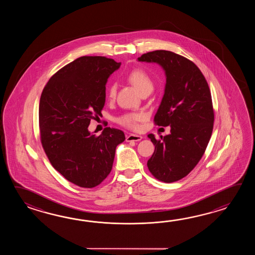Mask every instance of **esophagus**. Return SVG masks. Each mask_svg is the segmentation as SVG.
Returning <instances> with one entry per match:
<instances>
[{"label": "esophagus", "instance_id": "1", "mask_svg": "<svg viewBox=\"0 0 255 255\" xmlns=\"http://www.w3.org/2000/svg\"><path fill=\"white\" fill-rule=\"evenodd\" d=\"M143 138V136L140 135H135V134H130V135H127L126 137V140L128 142L130 141H139Z\"/></svg>", "mask_w": 255, "mask_h": 255}]
</instances>
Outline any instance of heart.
<instances>
[{"label": "heart", "mask_w": 255, "mask_h": 255, "mask_svg": "<svg viewBox=\"0 0 255 255\" xmlns=\"http://www.w3.org/2000/svg\"><path fill=\"white\" fill-rule=\"evenodd\" d=\"M127 80L131 84L138 92L151 91L153 88V82L151 77L146 71L141 68H135L130 71L127 76ZM116 86L111 85L108 89V98L112 100L116 98ZM145 119V115L141 113H128L122 115L117 119V122L121 126H124L130 129H136L139 127V122Z\"/></svg>", "instance_id": "obj_1"}]
</instances>
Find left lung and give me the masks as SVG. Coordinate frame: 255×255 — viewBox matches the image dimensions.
I'll return each mask as SVG.
<instances>
[{
    "label": "left lung",
    "mask_w": 255,
    "mask_h": 255,
    "mask_svg": "<svg viewBox=\"0 0 255 255\" xmlns=\"http://www.w3.org/2000/svg\"><path fill=\"white\" fill-rule=\"evenodd\" d=\"M138 61L157 63L165 70V93L154 122L170 126V134L160 135V139L147 135L155 150L146 165L158 180L178 181L195 168L212 136L214 111L210 87L192 61L173 52H148Z\"/></svg>",
    "instance_id": "1"
}]
</instances>
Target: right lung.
Here are the masks:
<instances>
[{
    "instance_id": "add662e5",
    "label": "right lung",
    "mask_w": 255,
    "mask_h": 255,
    "mask_svg": "<svg viewBox=\"0 0 255 255\" xmlns=\"http://www.w3.org/2000/svg\"><path fill=\"white\" fill-rule=\"evenodd\" d=\"M121 63L106 56H81L52 76L40 98L39 128L49 161L65 179L82 188L100 184L110 173L123 131L106 128L100 135L88 131L101 115L106 83Z\"/></svg>"
}]
</instances>
